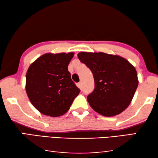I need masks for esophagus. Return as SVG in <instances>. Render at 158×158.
<instances>
[{
  "label": "esophagus",
  "instance_id": "obj_1",
  "mask_svg": "<svg viewBox=\"0 0 158 158\" xmlns=\"http://www.w3.org/2000/svg\"><path fill=\"white\" fill-rule=\"evenodd\" d=\"M77 86H78V88H81V87H82V83L81 82L78 83V84H77Z\"/></svg>",
  "mask_w": 158,
  "mask_h": 158
}]
</instances>
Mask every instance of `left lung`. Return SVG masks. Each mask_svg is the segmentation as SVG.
Wrapping results in <instances>:
<instances>
[{
	"label": "left lung",
	"instance_id": "8db88e82",
	"mask_svg": "<svg viewBox=\"0 0 158 158\" xmlns=\"http://www.w3.org/2000/svg\"><path fill=\"white\" fill-rule=\"evenodd\" d=\"M77 56L93 74L94 90L87 97L91 108L105 117L122 113L130 105L139 84L135 67L119 55L81 52Z\"/></svg>",
	"mask_w": 158,
	"mask_h": 158
}]
</instances>
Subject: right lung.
Segmentation results:
<instances>
[{"label":"right lung","instance_id":"right-lung-1","mask_svg":"<svg viewBox=\"0 0 158 158\" xmlns=\"http://www.w3.org/2000/svg\"><path fill=\"white\" fill-rule=\"evenodd\" d=\"M74 53H46L31 64L26 73L25 90L40 113L59 117L69 110L79 89L72 81L68 66Z\"/></svg>","mask_w":158,"mask_h":158}]
</instances>
